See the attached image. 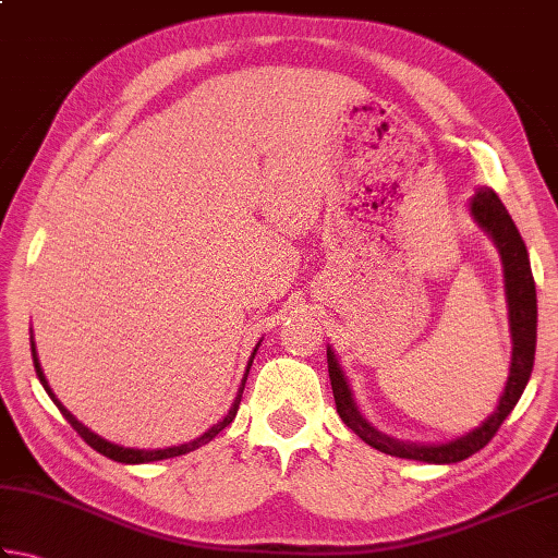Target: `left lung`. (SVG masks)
Returning <instances> with one entry per match:
<instances>
[{"label":"left lung","mask_w":558,"mask_h":558,"mask_svg":"<svg viewBox=\"0 0 558 558\" xmlns=\"http://www.w3.org/2000/svg\"><path fill=\"white\" fill-rule=\"evenodd\" d=\"M472 218L480 222L494 244L499 246L501 264H504V288H506V302H508V324H511V338H513V357H511V374L504 393L499 398V405L484 420L477 429L456 438V441L438 444V446H417L405 444L398 438H390L362 417V412L354 405L352 390L345 381L340 364L336 360L333 350H326L328 354V376L330 386H333V398L340 420L345 422L350 429L357 434L364 444L381 450V453L408 458V460H422V462H438V465H450V462H460L477 450L487 446L494 434L499 432L504 420L511 414L515 402L523 396V390L530 381L532 364H535V348H537V292H535V278L530 270V256L523 236H520L515 222L508 216L501 198L496 196L492 189L482 186L470 201Z\"/></svg>","instance_id":"8db88e82"}]
</instances>
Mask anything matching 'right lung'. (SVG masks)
<instances>
[{"instance_id": "add662e5", "label": "right lung", "mask_w": 558, "mask_h": 558, "mask_svg": "<svg viewBox=\"0 0 558 558\" xmlns=\"http://www.w3.org/2000/svg\"><path fill=\"white\" fill-rule=\"evenodd\" d=\"M256 350H258V345L254 348V352H252V360H248V364H246V374H248V369H252V362H254V354H256ZM31 352H33V364H35V374H38V378H40V384H43V388L47 390V396L52 398V402L54 405L59 408V412L64 414V420L74 426V429L78 432V436L83 438V441H86L90 448H96L98 453H102L105 458H110V460H117V462H126V465H138V462H153V460H165V458H177V456H184V453H189V450H196L198 446H204V444H208V441H213V438H216L225 426H228L232 420H234V414H236V410H240V400H242V393H244V384H246V374H244V378H242V386H240V393H236V398H234V402H232V408H230V412L225 414V417L218 422V424H213L210 429L206 432V434H201L198 438H194V441H189V444H182V446H172V448H160V450H138V448H122V446H117V444H110V441H105V438H100L98 434H93L88 426H83L74 414H71L62 402L57 400V396L52 393V388H50V384H47V378H45V374H43V369H40V362H38V352H35V342H33V338H31Z\"/></svg>"}]
</instances>
